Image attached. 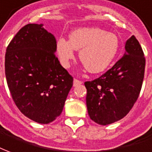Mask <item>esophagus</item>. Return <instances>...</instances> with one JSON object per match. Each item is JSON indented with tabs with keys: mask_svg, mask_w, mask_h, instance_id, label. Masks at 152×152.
I'll return each mask as SVG.
<instances>
[{
	"mask_svg": "<svg viewBox=\"0 0 152 152\" xmlns=\"http://www.w3.org/2000/svg\"><path fill=\"white\" fill-rule=\"evenodd\" d=\"M82 81H80V80H78L77 78H74V86L76 87L78 86V85H80V84H82Z\"/></svg>",
	"mask_w": 152,
	"mask_h": 152,
	"instance_id": "1",
	"label": "esophagus"
}]
</instances>
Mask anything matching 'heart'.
Listing matches in <instances>:
<instances>
[{"label": "heart", "mask_w": 152, "mask_h": 152, "mask_svg": "<svg viewBox=\"0 0 152 152\" xmlns=\"http://www.w3.org/2000/svg\"><path fill=\"white\" fill-rule=\"evenodd\" d=\"M119 39L113 33L99 28H80L69 34V39H58L56 51L63 67L69 68L79 51V59L88 72H103L118 54Z\"/></svg>", "instance_id": "1"}]
</instances>
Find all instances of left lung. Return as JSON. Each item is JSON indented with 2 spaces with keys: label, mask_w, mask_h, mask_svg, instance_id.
Masks as SVG:
<instances>
[{
  "label": "left lung",
  "mask_w": 152,
  "mask_h": 152,
  "mask_svg": "<svg viewBox=\"0 0 152 152\" xmlns=\"http://www.w3.org/2000/svg\"><path fill=\"white\" fill-rule=\"evenodd\" d=\"M126 53L110 69L93 81H87L86 103L90 118L108 125L130 112L142 89L146 59L132 35L126 40Z\"/></svg>",
  "instance_id": "left-lung-1"
}]
</instances>
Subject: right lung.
<instances>
[{
	"label": "right lung",
	"instance_id": "add662e5",
	"mask_svg": "<svg viewBox=\"0 0 152 152\" xmlns=\"http://www.w3.org/2000/svg\"><path fill=\"white\" fill-rule=\"evenodd\" d=\"M56 46L42 24H28L6 48L5 72L11 97L26 117L41 124L61 114L73 86V77L55 56Z\"/></svg>",
	"mask_w": 152,
	"mask_h": 152
}]
</instances>
